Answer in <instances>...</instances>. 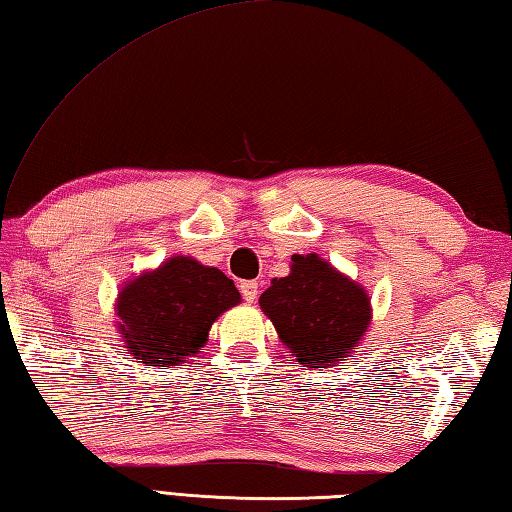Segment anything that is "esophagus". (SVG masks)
Returning <instances> with one entry per match:
<instances>
[{"instance_id": "obj_1", "label": "esophagus", "mask_w": 512, "mask_h": 512, "mask_svg": "<svg viewBox=\"0 0 512 512\" xmlns=\"http://www.w3.org/2000/svg\"><path fill=\"white\" fill-rule=\"evenodd\" d=\"M239 290H242L244 302H248V304H253L255 299H257V295H259L257 282H242V286H239Z\"/></svg>"}]
</instances>
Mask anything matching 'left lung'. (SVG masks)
Masks as SVG:
<instances>
[{
  "label": "left lung",
  "instance_id": "left-lung-1",
  "mask_svg": "<svg viewBox=\"0 0 512 512\" xmlns=\"http://www.w3.org/2000/svg\"><path fill=\"white\" fill-rule=\"evenodd\" d=\"M290 259V273L270 282L259 306L299 364H342L373 317L368 293L315 253Z\"/></svg>",
  "mask_w": 512,
  "mask_h": 512
}]
</instances>
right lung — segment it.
Returning <instances> with one entry per match:
<instances>
[{"instance_id": "add662e5", "label": "right lung", "mask_w": 512, "mask_h": 512, "mask_svg": "<svg viewBox=\"0 0 512 512\" xmlns=\"http://www.w3.org/2000/svg\"><path fill=\"white\" fill-rule=\"evenodd\" d=\"M239 302L242 295L222 270L177 255L122 288L117 326L133 359L177 366L204 348L215 319Z\"/></svg>"}]
</instances>
